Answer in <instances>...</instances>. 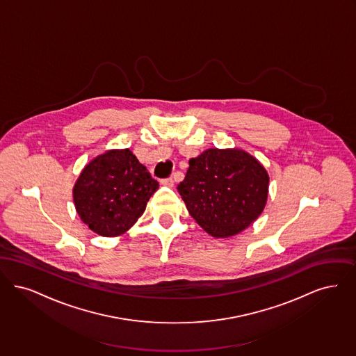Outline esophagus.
<instances>
[{
	"label": "esophagus",
	"mask_w": 356,
	"mask_h": 356,
	"mask_svg": "<svg viewBox=\"0 0 356 356\" xmlns=\"http://www.w3.org/2000/svg\"><path fill=\"white\" fill-rule=\"evenodd\" d=\"M161 184L163 186H168V187H172L174 179L172 178H163V179H161Z\"/></svg>",
	"instance_id": "esophagus-1"
}]
</instances>
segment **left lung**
<instances>
[{"label":"left lung","mask_w":356,"mask_h":356,"mask_svg":"<svg viewBox=\"0 0 356 356\" xmlns=\"http://www.w3.org/2000/svg\"><path fill=\"white\" fill-rule=\"evenodd\" d=\"M178 191L204 232L227 238L262 214L268 175L254 156L242 150L209 149L188 161Z\"/></svg>","instance_id":"left-lung-1"}]
</instances>
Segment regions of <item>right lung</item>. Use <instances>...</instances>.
I'll return each mask as SVG.
<instances>
[{
	"mask_svg": "<svg viewBox=\"0 0 356 356\" xmlns=\"http://www.w3.org/2000/svg\"><path fill=\"white\" fill-rule=\"evenodd\" d=\"M156 188L158 182L129 149L111 150L86 165L73 198L78 216L90 230L115 236L138 220Z\"/></svg>",
	"mask_w": 356,
	"mask_h": 356,
	"instance_id": "right-lung-1",
	"label": "right lung"
}]
</instances>
